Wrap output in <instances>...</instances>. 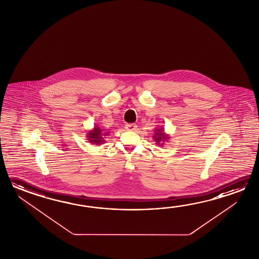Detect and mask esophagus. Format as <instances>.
Masks as SVG:
<instances>
[{
    "instance_id": "esophagus-1",
    "label": "esophagus",
    "mask_w": 259,
    "mask_h": 259,
    "mask_svg": "<svg viewBox=\"0 0 259 259\" xmlns=\"http://www.w3.org/2000/svg\"><path fill=\"white\" fill-rule=\"evenodd\" d=\"M136 124H127L126 125V128H127V131H131V132H134V131H136Z\"/></svg>"
}]
</instances>
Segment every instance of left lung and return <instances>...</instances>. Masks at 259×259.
Returning a JSON list of instances; mask_svg holds the SVG:
<instances>
[{"label":"left lung","instance_id":"obj_1","mask_svg":"<svg viewBox=\"0 0 259 259\" xmlns=\"http://www.w3.org/2000/svg\"><path fill=\"white\" fill-rule=\"evenodd\" d=\"M153 139H154V142L156 143L157 145H163L162 143H165L169 139V135L165 133L163 127H159V128H156L154 131Z\"/></svg>","mask_w":259,"mask_h":259}]
</instances>
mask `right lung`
<instances>
[{"label":"right lung","instance_id":"obj_1","mask_svg":"<svg viewBox=\"0 0 259 259\" xmlns=\"http://www.w3.org/2000/svg\"><path fill=\"white\" fill-rule=\"evenodd\" d=\"M109 132H105L104 128L99 127L98 125H95L93 130L89 131L87 133V140L90 143H94V144H103L105 142V136H108Z\"/></svg>","mask_w":259,"mask_h":259}]
</instances>
